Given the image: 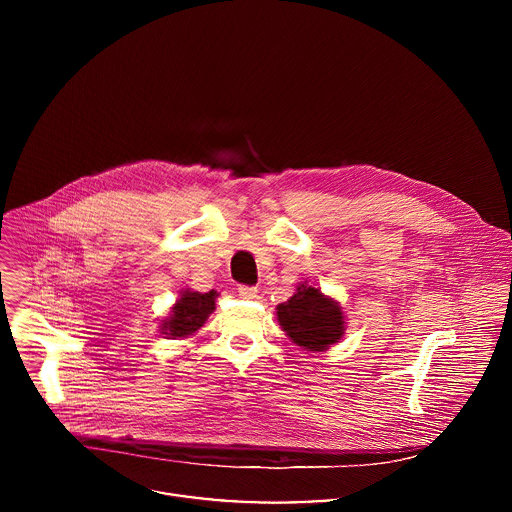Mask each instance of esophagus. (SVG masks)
Listing matches in <instances>:
<instances>
[{"label":"esophagus","instance_id":"esophagus-1","mask_svg":"<svg viewBox=\"0 0 512 512\" xmlns=\"http://www.w3.org/2000/svg\"><path fill=\"white\" fill-rule=\"evenodd\" d=\"M238 295L242 299H256L258 297V290L256 288H248V286H240L238 288Z\"/></svg>","mask_w":512,"mask_h":512}]
</instances>
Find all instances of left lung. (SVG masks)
Listing matches in <instances>:
<instances>
[{"mask_svg":"<svg viewBox=\"0 0 512 512\" xmlns=\"http://www.w3.org/2000/svg\"><path fill=\"white\" fill-rule=\"evenodd\" d=\"M276 319L292 343L311 353L337 345L347 329L341 303L307 282L297 284L292 297L276 307Z\"/></svg>","mask_w":512,"mask_h":512,"instance_id":"left-lung-1","label":"left lung"}]
</instances>
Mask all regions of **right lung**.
Segmentation results:
<instances>
[{
  "label": "right lung",
  "mask_w": 512,
  "mask_h": 512,
  "mask_svg": "<svg viewBox=\"0 0 512 512\" xmlns=\"http://www.w3.org/2000/svg\"><path fill=\"white\" fill-rule=\"evenodd\" d=\"M217 297L219 293L215 290L209 293L193 292L191 288L181 290L177 301L169 309V315L161 319V335H165V339L193 337L215 311Z\"/></svg>",
  "instance_id": "add662e5"
}]
</instances>
